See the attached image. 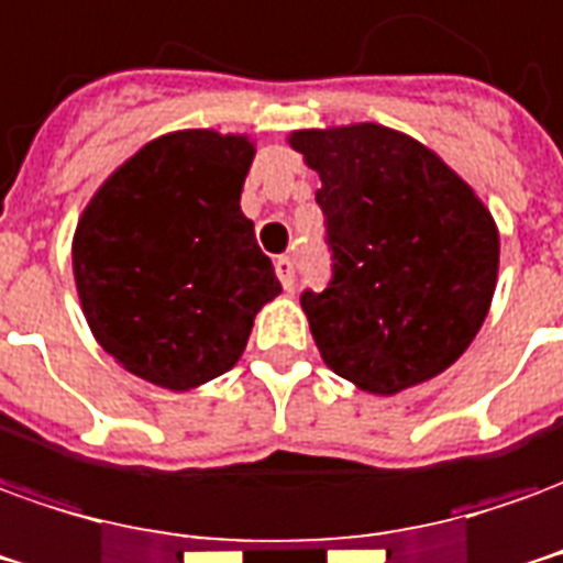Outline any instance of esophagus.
Instances as JSON below:
<instances>
[{"mask_svg": "<svg viewBox=\"0 0 563 563\" xmlns=\"http://www.w3.org/2000/svg\"><path fill=\"white\" fill-rule=\"evenodd\" d=\"M274 268H277V277H280L283 289H295V262L289 258V255H280L277 262H274Z\"/></svg>", "mask_w": 563, "mask_h": 563, "instance_id": "obj_1", "label": "esophagus"}]
</instances>
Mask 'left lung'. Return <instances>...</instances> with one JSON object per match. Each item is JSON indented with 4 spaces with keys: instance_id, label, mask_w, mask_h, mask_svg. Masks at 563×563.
<instances>
[{
    "instance_id": "1",
    "label": "left lung",
    "mask_w": 563,
    "mask_h": 563,
    "mask_svg": "<svg viewBox=\"0 0 563 563\" xmlns=\"http://www.w3.org/2000/svg\"><path fill=\"white\" fill-rule=\"evenodd\" d=\"M325 216L332 277L301 292L325 365L377 396L430 380L470 347L494 298L500 238L442 158L380 124L289 136Z\"/></svg>"
}]
</instances>
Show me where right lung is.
I'll return each mask as SVG.
<instances>
[{"mask_svg":"<svg viewBox=\"0 0 563 563\" xmlns=\"http://www.w3.org/2000/svg\"><path fill=\"white\" fill-rule=\"evenodd\" d=\"M253 155L246 136H161L106 179L78 222L73 268L90 332L158 387L228 372L280 292L241 213Z\"/></svg>","mask_w":563,"mask_h":563,"instance_id":"add662e5","label":"right lung"}]
</instances>
